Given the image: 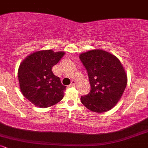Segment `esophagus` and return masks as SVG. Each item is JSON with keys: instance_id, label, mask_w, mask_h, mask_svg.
Here are the masks:
<instances>
[{"instance_id": "1", "label": "esophagus", "mask_w": 148, "mask_h": 148, "mask_svg": "<svg viewBox=\"0 0 148 148\" xmlns=\"http://www.w3.org/2000/svg\"><path fill=\"white\" fill-rule=\"evenodd\" d=\"M76 85V81H72V82H71L70 85H69V86H74Z\"/></svg>"}]
</instances>
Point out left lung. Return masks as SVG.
<instances>
[{
  "label": "left lung",
  "instance_id": "8db88e82",
  "mask_svg": "<svg viewBox=\"0 0 148 148\" xmlns=\"http://www.w3.org/2000/svg\"><path fill=\"white\" fill-rule=\"evenodd\" d=\"M88 72L91 90L81 96L86 108L95 113L111 110L121 98L127 84L126 72L120 60L113 54L97 49L79 56Z\"/></svg>",
  "mask_w": 148,
  "mask_h": 148
}]
</instances>
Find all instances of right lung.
<instances>
[{"label":"right lung","mask_w":148,"mask_h":148,"mask_svg":"<svg viewBox=\"0 0 148 148\" xmlns=\"http://www.w3.org/2000/svg\"><path fill=\"white\" fill-rule=\"evenodd\" d=\"M64 52L39 51L21 62L18 70L20 89L23 95L36 106L47 108L64 97L66 86L51 69L63 57Z\"/></svg>","instance_id":"obj_1"}]
</instances>
